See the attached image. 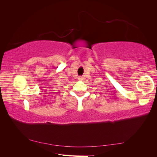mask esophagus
I'll use <instances>...</instances> for the list:
<instances>
[{"instance_id":"obj_1","label":"esophagus","mask_w":157,"mask_h":157,"mask_svg":"<svg viewBox=\"0 0 157 157\" xmlns=\"http://www.w3.org/2000/svg\"><path fill=\"white\" fill-rule=\"evenodd\" d=\"M78 80H83V77H78Z\"/></svg>"}]
</instances>
